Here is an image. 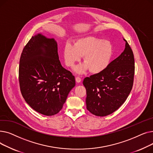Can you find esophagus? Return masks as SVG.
<instances>
[{
  "instance_id": "esophagus-1",
  "label": "esophagus",
  "mask_w": 153,
  "mask_h": 153,
  "mask_svg": "<svg viewBox=\"0 0 153 153\" xmlns=\"http://www.w3.org/2000/svg\"><path fill=\"white\" fill-rule=\"evenodd\" d=\"M76 81L77 83L81 82V79L79 77H76Z\"/></svg>"
}]
</instances>
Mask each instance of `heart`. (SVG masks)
<instances>
[{
	"label": "heart",
	"instance_id": "1",
	"mask_svg": "<svg viewBox=\"0 0 153 153\" xmlns=\"http://www.w3.org/2000/svg\"><path fill=\"white\" fill-rule=\"evenodd\" d=\"M113 55L110 42L93 36L80 38L74 45L68 43L63 50L64 62L69 68H73L83 56L84 63L74 69L77 74H83L88 69L93 74L100 73L109 66Z\"/></svg>",
	"mask_w": 153,
	"mask_h": 153
}]
</instances>
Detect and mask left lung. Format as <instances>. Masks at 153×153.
<instances>
[{
    "label": "left lung",
    "mask_w": 153,
    "mask_h": 153,
    "mask_svg": "<svg viewBox=\"0 0 153 153\" xmlns=\"http://www.w3.org/2000/svg\"><path fill=\"white\" fill-rule=\"evenodd\" d=\"M124 40L126 43L123 52L106 69L84 79L87 109L96 116L105 117L116 111L132 89L134 55L130 45Z\"/></svg>",
    "instance_id": "1"
}]
</instances>
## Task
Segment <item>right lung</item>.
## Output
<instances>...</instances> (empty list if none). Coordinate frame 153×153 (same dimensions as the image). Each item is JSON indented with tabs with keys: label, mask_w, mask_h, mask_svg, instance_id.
Returning <instances> with one entry per match:
<instances>
[{
	"label": "right lung",
	"mask_w": 153,
	"mask_h": 153,
	"mask_svg": "<svg viewBox=\"0 0 153 153\" xmlns=\"http://www.w3.org/2000/svg\"><path fill=\"white\" fill-rule=\"evenodd\" d=\"M19 82L23 99L38 113L52 116L62 109L76 81L61 65L54 38L39 33L30 39L21 54Z\"/></svg>",
	"instance_id": "1"
}]
</instances>
